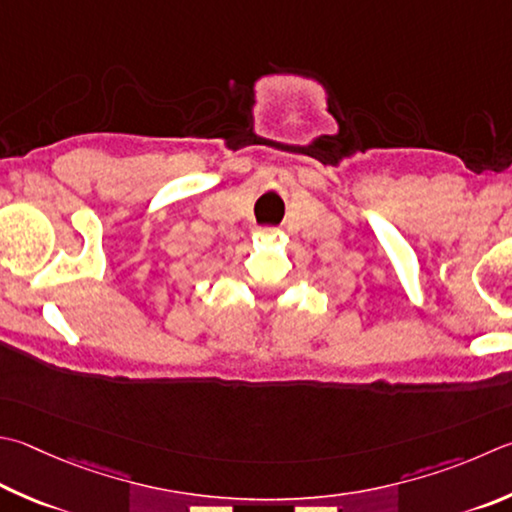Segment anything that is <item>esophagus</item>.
<instances>
[{
  "label": "esophagus",
  "mask_w": 512,
  "mask_h": 512,
  "mask_svg": "<svg viewBox=\"0 0 512 512\" xmlns=\"http://www.w3.org/2000/svg\"><path fill=\"white\" fill-rule=\"evenodd\" d=\"M259 230H262V232H264V235H271V237H277V235H282V232H280V230H277V228H259Z\"/></svg>",
  "instance_id": "34e87169"
}]
</instances>
